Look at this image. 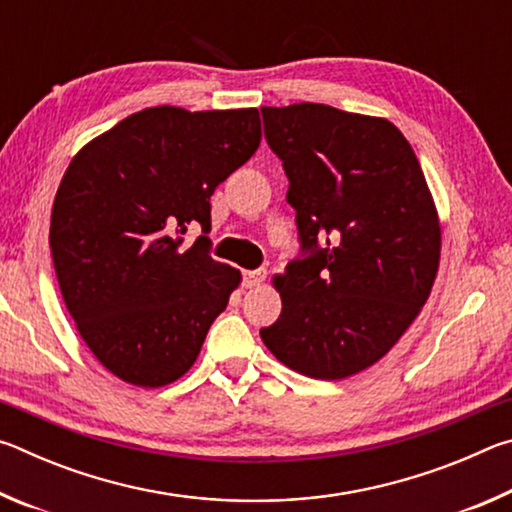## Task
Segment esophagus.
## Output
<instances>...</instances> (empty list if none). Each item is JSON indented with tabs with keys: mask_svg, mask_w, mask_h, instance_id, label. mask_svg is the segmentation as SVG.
<instances>
[{
	"mask_svg": "<svg viewBox=\"0 0 512 512\" xmlns=\"http://www.w3.org/2000/svg\"><path fill=\"white\" fill-rule=\"evenodd\" d=\"M266 280V271L257 268V271H244V287L246 289H255Z\"/></svg>",
	"mask_w": 512,
	"mask_h": 512,
	"instance_id": "1",
	"label": "esophagus"
}]
</instances>
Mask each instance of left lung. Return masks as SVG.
I'll return each instance as SVG.
<instances>
[{
    "instance_id": "8db88e82",
    "label": "left lung",
    "mask_w": 512,
    "mask_h": 512,
    "mask_svg": "<svg viewBox=\"0 0 512 512\" xmlns=\"http://www.w3.org/2000/svg\"><path fill=\"white\" fill-rule=\"evenodd\" d=\"M289 178L300 255L275 277L282 314L262 341L314 379L366 370L427 302L440 225L411 144L386 119L325 103L262 108Z\"/></svg>"
}]
</instances>
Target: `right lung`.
<instances>
[{"label": "right lung", "instance_id": "obj_1", "mask_svg": "<svg viewBox=\"0 0 512 512\" xmlns=\"http://www.w3.org/2000/svg\"><path fill=\"white\" fill-rule=\"evenodd\" d=\"M262 140L259 112L146 108L69 164L51 210L60 293L103 366L158 388L194 366L239 271L210 255V198ZM204 235L183 247L184 232Z\"/></svg>", "mask_w": 512, "mask_h": 512}]
</instances>
